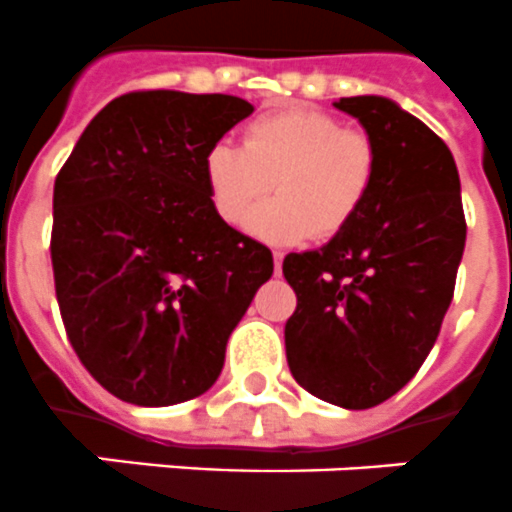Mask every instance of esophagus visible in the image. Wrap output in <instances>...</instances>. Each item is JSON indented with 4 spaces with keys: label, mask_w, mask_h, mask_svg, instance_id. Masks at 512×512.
Masks as SVG:
<instances>
[{
    "label": "esophagus",
    "mask_w": 512,
    "mask_h": 512,
    "mask_svg": "<svg viewBox=\"0 0 512 512\" xmlns=\"http://www.w3.org/2000/svg\"><path fill=\"white\" fill-rule=\"evenodd\" d=\"M281 263H284V252L276 249V252H273V268H276V273H281Z\"/></svg>",
    "instance_id": "1"
}]
</instances>
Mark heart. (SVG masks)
<instances>
[{
	"label": "heart",
	"instance_id": "b5f03b06",
	"mask_svg": "<svg viewBox=\"0 0 512 512\" xmlns=\"http://www.w3.org/2000/svg\"><path fill=\"white\" fill-rule=\"evenodd\" d=\"M376 144L323 110L265 115L249 123L242 147L218 141L205 155L215 215L239 226L267 193L279 194L247 219L249 234L273 244L334 236L357 215L376 181Z\"/></svg>",
	"mask_w": 512,
	"mask_h": 512
}]
</instances>
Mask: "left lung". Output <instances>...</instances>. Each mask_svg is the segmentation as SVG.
I'll list each match as a JSON object with an SVG mask.
<instances>
[{
    "instance_id": "1",
    "label": "left lung",
    "mask_w": 512,
    "mask_h": 512,
    "mask_svg": "<svg viewBox=\"0 0 512 512\" xmlns=\"http://www.w3.org/2000/svg\"><path fill=\"white\" fill-rule=\"evenodd\" d=\"M334 107L376 144V181L331 242L284 257L297 294L286 360L318 400L365 410L400 392L429 357L455 292L465 215L458 165L426 123L373 94Z\"/></svg>"
}]
</instances>
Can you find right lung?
<instances>
[{"instance_id": "1", "label": "right lung", "mask_w": 512, "mask_h": 512, "mask_svg": "<svg viewBox=\"0 0 512 512\" xmlns=\"http://www.w3.org/2000/svg\"><path fill=\"white\" fill-rule=\"evenodd\" d=\"M228 94L131 91L94 115L54 181L52 268L86 371L118 400H194L273 255L215 215L205 155L252 115Z\"/></svg>"}]
</instances>
